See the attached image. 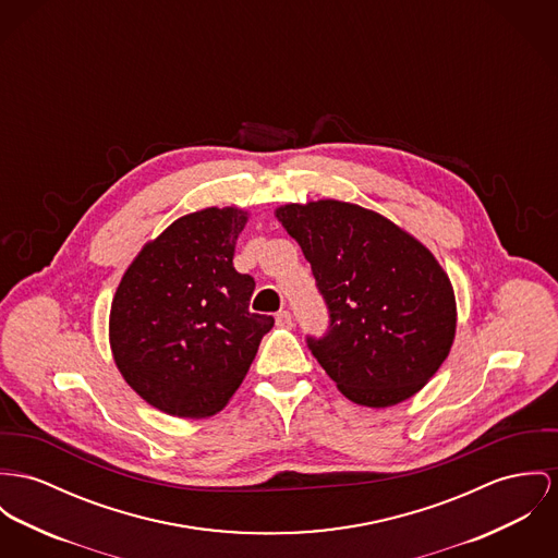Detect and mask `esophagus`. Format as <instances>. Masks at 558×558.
Masks as SVG:
<instances>
[{
  "mask_svg": "<svg viewBox=\"0 0 558 558\" xmlns=\"http://www.w3.org/2000/svg\"><path fill=\"white\" fill-rule=\"evenodd\" d=\"M276 325H278V327H291V325H293L291 312H289V310H280V312L276 314Z\"/></svg>",
  "mask_w": 558,
  "mask_h": 558,
  "instance_id": "34e87169",
  "label": "esophagus"
}]
</instances>
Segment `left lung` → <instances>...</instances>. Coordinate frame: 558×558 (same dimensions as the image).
<instances>
[{
  "label": "left lung",
  "mask_w": 558,
  "mask_h": 558,
  "mask_svg": "<svg viewBox=\"0 0 558 558\" xmlns=\"http://www.w3.org/2000/svg\"><path fill=\"white\" fill-rule=\"evenodd\" d=\"M276 218L298 240L329 310L307 348L342 390L367 408L416 395L446 361L457 331L448 274L401 227L356 204H287Z\"/></svg>",
  "instance_id": "obj_1"
}]
</instances>
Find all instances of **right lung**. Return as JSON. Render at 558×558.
Instances as JSON below:
<instances>
[{
    "label": "right lung",
    "instance_id": "obj_1",
    "mask_svg": "<svg viewBox=\"0 0 558 558\" xmlns=\"http://www.w3.org/2000/svg\"><path fill=\"white\" fill-rule=\"evenodd\" d=\"M248 215L182 216L129 265L110 307L114 363L144 401L180 418L213 416L255 361L274 318L248 310L255 278L233 267Z\"/></svg>",
    "mask_w": 558,
    "mask_h": 558
}]
</instances>
